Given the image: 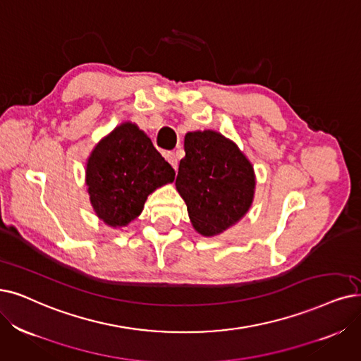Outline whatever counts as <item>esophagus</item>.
Listing matches in <instances>:
<instances>
[{
    "label": "esophagus",
    "mask_w": 361,
    "mask_h": 361,
    "mask_svg": "<svg viewBox=\"0 0 361 361\" xmlns=\"http://www.w3.org/2000/svg\"><path fill=\"white\" fill-rule=\"evenodd\" d=\"M166 160L171 164V167L173 169H178V158H176V155H175V152H167L166 154Z\"/></svg>",
    "instance_id": "1"
}]
</instances>
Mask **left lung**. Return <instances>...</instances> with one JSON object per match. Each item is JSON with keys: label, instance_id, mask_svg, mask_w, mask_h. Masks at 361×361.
I'll return each instance as SVG.
<instances>
[{"label": "left lung", "instance_id": "obj_1", "mask_svg": "<svg viewBox=\"0 0 361 361\" xmlns=\"http://www.w3.org/2000/svg\"><path fill=\"white\" fill-rule=\"evenodd\" d=\"M176 190L192 226L204 237L235 225L253 203L255 170L233 140L214 130L185 135Z\"/></svg>", "mask_w": 361, "mask_h": 361}]
</instances>
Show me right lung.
I'll use <instances>...</instances> for the list:
<instances>
[{
  "label": "right lung",
  "instance_id": "add662e5",
  "mask_svg": "<svg viewBox=\"0 0 361 361\" xmlns=\"http://www.w3.org/2000/svg\"><path fill=\"white\" fill-rule=\"evenodd\" d=\"M173 180L175 170L130 121L97 143L85 169L90 203L97 218L112 228L136 219L148 195Z\"/></svg>",
  "mask_w": 361,
  "mask_h": 361
}]
</instances>
